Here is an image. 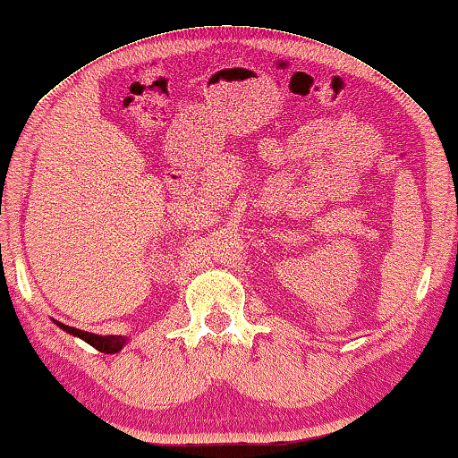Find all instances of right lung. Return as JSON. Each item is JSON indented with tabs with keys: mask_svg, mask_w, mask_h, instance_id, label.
Returning a JSON list of instances; mask_svg holds the SVG:
<instances>
[{
	"mask_svg": "<svg viewBox=\"0 0 458 458\" xmlns=\"http://www.w3.org/2000/svg\"><path fill=\"white\" fill-rule=\"evenodd\" d=\"M55 324L59 326L61 330H64L67 334H72V336H77V338H81V340H85L87 344H91L93 348H98L99 352H106V354H115V352H120L122 348H124V344H126V336H99V334H93V332H85V330H79V328H72V326H67V324H63V322H56L55 320Z\"/></svg>",
	"mask_w": 458,
	"mask_h": 458,
	"instance_id": "obj_1",
	"label": "right lung"
}]
</instances>
